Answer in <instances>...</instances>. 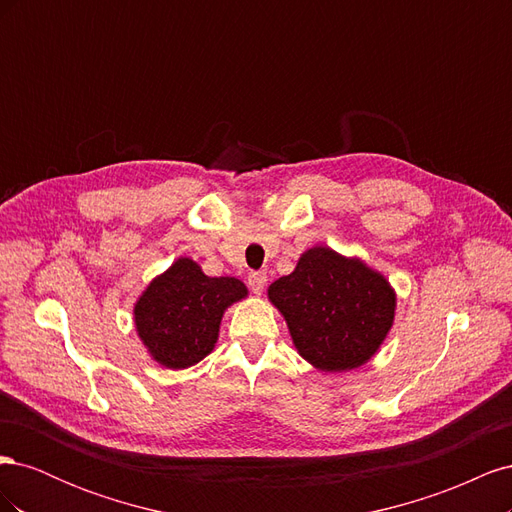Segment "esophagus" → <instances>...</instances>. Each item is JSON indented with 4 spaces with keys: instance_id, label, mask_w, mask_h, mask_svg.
Segmentation results:
<instances>
[{
    "instance_id": "obj_1",
    "label": "esophagus",
    "mask_w": 512,
    "mask_h": 512,
    "mask_svg": "<svg viewBox=\"0 0 512 512\" xmlns=\"http://www.w3.org/2000/svg\"><path fill=\"white\" fill-rule=\"evenodd\" d=\"M247 284H250L254 294H262V290H265V286H267V273L265 271L250 273V277H247Z\"/></svg>"
}]
</instances>
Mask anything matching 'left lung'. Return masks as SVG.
I'll list each match as a JSON object with an SVG mask.
<instances>
[{
    "mask_svg": "<svg viewBox=\"0 0 512 512\" xmlns=\"http://www.w3.org/2000/svg\"><path fill=\"white\" fill-rule=\"evenodd\" d=\"M267 297L288 324L303 359L327 374L359 369L384 344L395 322L397 294L365 260L327 245L305 250Z\"/></svg>",
    "mask_w": 512,
    "mask_h": 512,
    "instance_id": "8db88e82",
    "label": "left lung"
}]
</instances>
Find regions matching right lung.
Masks as SVG:
<instances>
[{"label":"right lung","instance_id":"obj_1","mask_svg":"<svg viewBox=\"0 0 512 512\" xmlns=\"http://www.w3.org/2000/svg\"><path fill=\"white\" fill-rule=\"evenodd\" d=\"M247 294L237 277H209L196 260L181 256L136 299V335L158 365L188 369L215 348L226 309Z\"/></svg>","mask_w":512,"mask_h":512}]
</instances>
